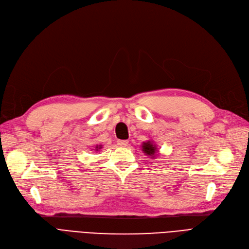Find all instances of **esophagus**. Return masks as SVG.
<instances>
[{
	"label": "esophagus",
	"instance_id": "esophagus-1",
	"mask_svg": "<svg viewBox=\"0 0 249 249\" xmlns=\"http://www.w3.org/2000/svg\"><path fill=\"white\" fill-rule=\"evenodd\" d=\"M127 144H128L127 141H118L117 142V145L120 147H126Z\"/></svg>",
	"mask_w": 249,
	"mask_h": 249
}]
</instances>
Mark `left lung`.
<instances>
[{"mask_svg": "<svg viewBox=\"0 0 249 249\" xmlns=\"http://www.w3.org/2000/svg\"><path fill=\"white\" fill-rule=\"evenodd\" d=\"M142 150H143L144 153H146V155L154 157L155 156V153L157 152V147L155 144H153V142L148 141L145 142L143 146H142Z\"/></svg>", "mask_w": 249, "mask_h": 249, "instance_id": "1", "label": "left lung"}]
</instances>
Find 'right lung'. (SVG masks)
<instances>
[{"mask_svg":"<svg viewBox=\"0 0 249 249\" xmlns=\"http://www.w3.org/2000/svg\"><path fill=\"white\" fill-rule=\"evenodd\" d=\"M101 148H102V146H101V145H100V146H96V147H95L96 151H98V150H99V149H101Z\"/></svg>","mask_w":249,"mask_h":249,"instance_id":"add662e5","label":"right lung"}]
</instances>
